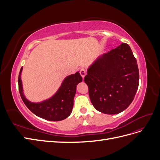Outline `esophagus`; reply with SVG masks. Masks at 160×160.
I'll return each instance as SVG.
<instances>
[{"mask_svg": "<svg viewBox=\"0 0 160 160\" xmlns=\"http://www.w3.org/2000/svg\"><path fill=\"white\" fill-rule=\"evenodd\" d=\"M80 74H81V77H83V79L84 77H85V76L86 75V71H85V69L84 68L81 69V70H80Z\"/></svg>", "mask_w": 160, "mask_h": 160, "instance_id": "obj_1", "label": "esophagus"}]
</instances>
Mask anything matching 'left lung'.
<instances>
[{"label":"left lung","instance_id":"left-lung-1","mask_svg":"<svg viewBox=\"0 0 160 160\" xmlns=\"http://www.w3.org/2000/svg\"><path fill=\"white\" fill-rule=\"evenodd\" d=\"M139 69L130 47L122 43L91 64L84 78L94 108L118 114L132 103L139 85Z\"/></svg>","mask_w":160,"mask_h":160}]
</instances>
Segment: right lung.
I'll return each mask as SVG.
<instances>
[{"instance_id": "1", "label": "right lung", "mask_w": 160, "mask_h": 160, "mask_svg": "<svg viewBox=\"0 0 160 160\" xmlns=\"http://www.w3.org/2000/svg\"><path fill=\"white\" fill-rule=\"evenodd\" d=\"M18 75V89L24 103L31 111L39 118L52 122H58L69 117L73 108V100L76 88L82 81L79 72L65 77L59 89L49 99L39 103H33L28 101L23 93L21 72Z\"/></svg>"}]
</instances>
